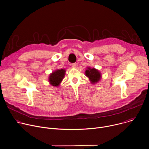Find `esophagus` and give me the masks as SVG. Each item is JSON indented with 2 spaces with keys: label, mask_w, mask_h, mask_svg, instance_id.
I'll use <instances>...</instances> for the list:
<instances>
[{
  "label": "esophagus",
  "mask_w": 149,
  "mask_h": 149,
  "mask_svg": "<svg viewBox=\"0 0 149 149\" xmlns=\"http://www.w3.org/2000/svg\"><path fill=\"white\" fill-rule=\"evenodd\" d=\"M72 68H76L77 67V64L76 63H73V64H72Z\"/></svg>",
  "instance_id": "1"
}]
</instances>
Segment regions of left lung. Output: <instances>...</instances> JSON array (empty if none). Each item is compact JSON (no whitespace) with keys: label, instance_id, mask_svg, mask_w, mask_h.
I'll return each instance as SVG.
<instances>
[{"label":"left lung","instance_id":"8db88e82","mask_svg":"<svg viewBox=\"0 0 149 149\" xmlns=\"http://www.w3.org/2000/svg\"><path fill=\"white\" fill-rule=\"evenodd\" d=\"M85 74L93 84L97 83L102 77L101 73L98 70L95 68L92 69L90 67L87 68V69L85 72Z\"/></svg>","mask_w":149,"mask_h":149}]
</instances>
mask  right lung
<instances>
[{
  "mask_svg": "<svg viewBox=\"0 0 149 149\" xmlns=\"http://www.w3.org/2000/svg\"><path fill=\"white\" fill-rule=\"evenodd\" d=\"M66 70L65 69H57L52 72L49 77V81L53 86H58L60 84L65 75Z\"/></svg>",
  "mask_w": 149,
  "mask_h": 149,
  "instance_id": "obj_1",
  "label": "right lung"
}]
</instances>
